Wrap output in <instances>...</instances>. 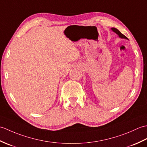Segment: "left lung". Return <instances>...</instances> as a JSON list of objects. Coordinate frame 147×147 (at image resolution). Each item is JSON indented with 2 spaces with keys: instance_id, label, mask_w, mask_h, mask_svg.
I'll return each instance as SVG.
<instances>
[{
  "instance_id": "left-lung-1",
  "label": "left lung",
  "mask_w": 147,
  "mask_h": 147,
  "mask_svg": "<svg viewBox=\"0 0 147 147\" xmlns=\"http://www.w3.org/2000/svg\"><path fill=\"white\" fill-rule=\"evenodd\" d=\"M111 29H112V30H113L114 32H116V33L117 34H118L120 38L127 39V37H126V36H125L124 35V34H123L121 33V32L118 30V29H117L116 28H111Z\"/></svg>"
}]
</instances>
